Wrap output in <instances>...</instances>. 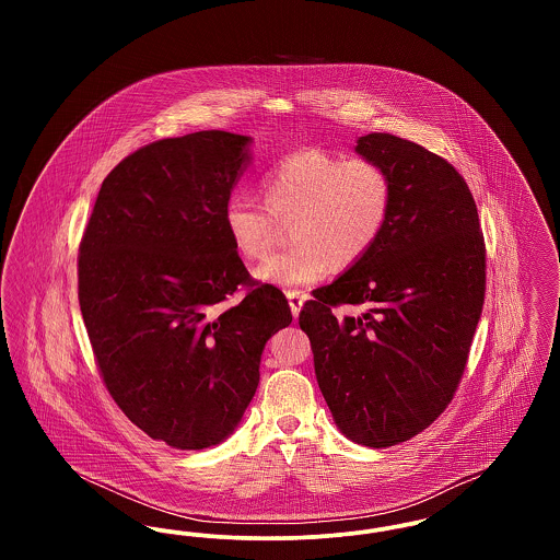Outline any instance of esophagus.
Here are the masks:
<instances>
[{
	"mask_svg": "<svg viewBox=\"0 0 560 560\" xmlns=\"http://www.w3.org/2000/svg\"><path fill=\"white\" fill-rule=\"evenodd\" d=\"M304 300H306V295L302 292H288V302H290V308H292L293 319H298Z\"/></svg>",
	"mask_w": 560,
	"mask_h": 560,
	"instance_id": "34e87169",
	"label": "esophagus"
}]
</instances>
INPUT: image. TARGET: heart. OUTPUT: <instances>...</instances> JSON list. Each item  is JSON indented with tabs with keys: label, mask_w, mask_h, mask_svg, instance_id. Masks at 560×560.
I'll return each instance as SVG.
<instances>
[{
	"label": "heart",
	"mask_w": 560,
	"mask_h": 560,
	"mask_svg": "<svg viewBox=\"0 0 560 560\" xmlns=\"http://www.w3.org/2000/svg\"><path fill=\"white\" fill-rule=\"evenodd\" d=\"M265 199L233 192L222 210L226 235L247 260L265 258L292 220L293 247L272 254L254 275L293 290L323 281L336 262L350 267L382 237L393 208V178L373 160L302 149L277 161L262 178Z\"/></svg>",
	"instance_id": "obj_1"
}]
</instances>
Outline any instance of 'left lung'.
Segmentation results:
<instances>
[{
    "label": "left lung",
    "mask_w": 560,
    "mask_h": 560,
    "mask_svg": "<svg viewBox=\"0 0 560 560\" xmlns=\"http://www.w3.org/2000/svg\"><path fill=\"white\" fill-rule=\"evenodd\" d=\"M354 151L393 178V208L372 252L300 313L320 393L340 432L365 447L402 443L452 402L485 300V243L466 180L452 163L393 133ZM340 303L359 318L335 319Z\"/></svg>",
    "instance_id": "1"
}]
</instances>
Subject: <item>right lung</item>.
Listing matches in <instances>:
<instances>
[{
  "instance_id": "obj_1",
  "label": "right lung",
  "mask_w": 560,
  "mask_h": 560,
  "mask_svg": "<svg viewBox=\"0 0 560 560\" xmlns=\"http://www.w3.org/2000/svg\"><path fill=\"white\" fill-rule=\"evenodd\" d=\"M252 138L206 130L121 161L80 245V306L110 397L176 450H206L240 427L270 336L292 323L281 290L249 283L222 210L252 163Z\"/></svg>"
}]
</instances>
